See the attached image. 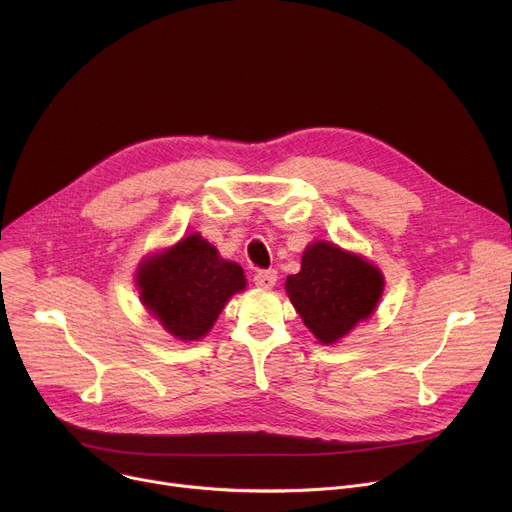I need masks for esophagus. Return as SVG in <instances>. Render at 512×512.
I'll return each instance as SVG.
<instances>
[{"label":"esophagus","instance_id":"obj_1","mask_svg":"<svg viewBox=\"0 0 512 512\" xmlns=\"http://www.w3.org/2000/svg\"><path fill=\"white\" fill-rule=\"evenodd\" d=\"M277 270H258L254 274V285L260 289H272L277 285Z\"/></svg>","mask_w":512,"mask_h":512}]
</instances>
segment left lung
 <instances>
[{"mask_svg":"<svg viewBox=\"0 0 512 512\" xmlns=\"http://www.w3.org/2000/svg\"><path fill=\"white\" fill-rule=\"evenodd\" d=\"M287 295L303 324L322 344H334L373 316L383 274L365 258L330 242L305 248L301 270L287 277Z\"/></svg>","mask_w":512,"mask_h":512,"instance_id":"8db88e82","label":"left lung"}]
</instances>
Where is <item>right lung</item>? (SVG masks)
Wrapping results in <instances>:
<instances>
[{
	"mask_svg": "<svg viewBox=\"0 0 512 512\" xmlns=\"http://www.w3.org/2000/svg\"><path fill=\"white\" fill-rule=\"evenodd\" d=\"M141 303L178 340L203 338L231 295L246 289L240 264L223 260L215 246L190 233L137 268Z\"/></svg>",
	"mask_w": 512,
	"mask_h": 512,
	"instance_id": "1",
	"label": "right lung"
}]
</instances>
